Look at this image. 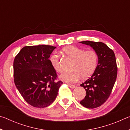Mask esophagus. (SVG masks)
Segmentation results:
<instances>
[{"label": "esophagus", "mask_w": 130, "mask_h": 130, "mask_svg": "<svg viewBox=\"0 0 130 130\" xmlns=\"http://www.w3.org/2000/svg\"><path fill=\"white\" fill-rule=\"evenodd\" d=\"M68 85H69V87L70 88H72V89L75 88V87H76L75 85H73V84H68Z\"/></svg>", "instance_id": "34e87169"}]
</instances>
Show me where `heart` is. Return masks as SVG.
I'll use <instances>...</instances> for the list:
<instances>
[{
	"instance_id": "b5f03b06",
	"label": "heart",
	"mask_w": 130,
	"mask_h": 130,
	"mask_svg": "<svg viewBox=\"0 0 130 130\" xmlns=\"http://www.w3.org/2000/svg\"><path fill=\"white\" fill-rule=\"evenodd\" d=\"M62 51L73 59V62L70 67L71 70L61 74V80L68 83L75 82L81 77L83 79L89 77L95 71L99 61V55L95 50H85L75 46H68L63 48ZM49 62L56 71L60 72L62 70L60 58L56 53L50 56Z\"/></svg>"
}]
</instances>
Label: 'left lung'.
Instances as JSON below:
<instances>
[{
    "instance_id": "obj_1",
    "label": "left lung",
    "mask_w": 130,
    "mask_h": 130,
    "mask_svg": "<svg viewBox=\"0 0 130 130\" xmlns=\"http://www.w3.org/2000/svg\"><path fill=\"white\" fill-rule=\"evenodd\" d=\"M80 43L90 46L99 55L95 71L80 85L86 91V96L80 104L87 108H94L105 102L115 84L118 71L115 55L112 50L101 42L85 41Z\"/></svg>"
}]
</instances>
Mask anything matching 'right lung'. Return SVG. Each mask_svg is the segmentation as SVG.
Masks as SVG:
<instances>
[{"instance_id":"1","label":"right lung","mask_w":130,"mask_h":130,"mask_svg":"<svg viewBox=\"0 0 130 130\" xmlns=\"http://www.w3.org/2000/svg\"><path fill=\"white\" fill-rule=\"evenodd\" d=\"M56 47L39 45L23 47L14 61V83L24 99L37 108L53 103L63 83L55 81L57 74L49 62Z\"/></svg>"}]
</instances>
